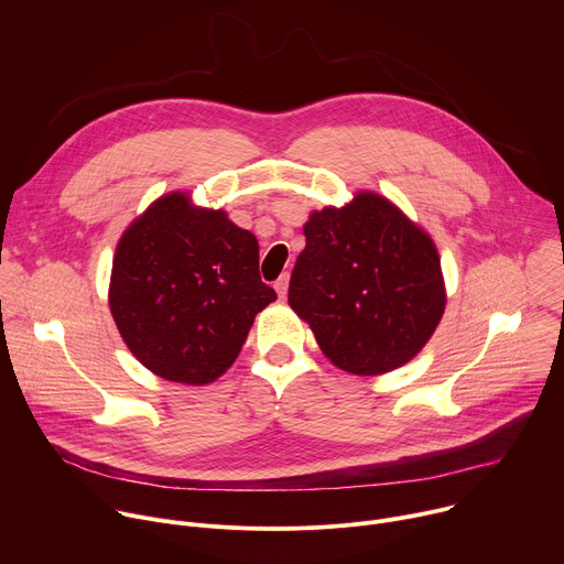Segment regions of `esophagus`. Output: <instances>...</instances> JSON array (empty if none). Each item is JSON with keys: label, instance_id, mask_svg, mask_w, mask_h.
Returning <instances> with one entry per match:
<instances>
[{"label": "esophagus", "instance_id": "34e87169", "mask_svg": "<svg viewBox=\"0 0 564 564\" xmlns=\"http://www.w3.org/2000/svg\"><path fill=\"white\" fill-rule=\"evenodd\" d=\"M288 285H290V274H281V276H279V281L274 283V290H276L279 299H285V294H288Z\"/></svg>", "mask_w": 564, "mask_h": 564}]
</instances>
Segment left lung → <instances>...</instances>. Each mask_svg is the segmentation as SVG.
Returning <instances> with one entry per match:
<instances>
[{"label": "left lung", "mask_w": 564, "mask_h": 564, "mask_svg": "<svg viewBox=\"0 0 564 564\" xmlns=\"http://www.w3.org/2000/svg\"><path fill=\"white\" fill-rule=\"evenodd\" d=\"M288 303L337 368L372 377L409 364L446 307L433 238L375 192L312 212Z\"/></svg>", "instance_id": "1"}]
</instances>
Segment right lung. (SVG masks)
Wrapping results in <instances>:
<instances>
[{"instance_id": "right-lung-1", "label": "right lung", "mask_w": 564, "mask_h": 564, "mask_svg": "<svg viewBox=\"0 0 564 564\" xmlns=\"http://www.w3.org/2000/svg\"><path fill=\"white\" fill-rule=\"evenodd\" d=\"M274 299L259 274L257 236L185 192L153 200L118 240L113 321L133 357L167 381H216Z\"/></svg>"}]
</instances>
